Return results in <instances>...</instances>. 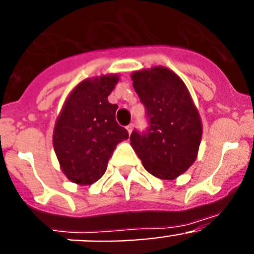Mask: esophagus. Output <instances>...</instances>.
Wrapping results in <instances>:
<instances>
[{"instance_id": "obj_1", "label": "esophagus", "mask_w": 254, "mask_h": 254, "mask_svg": "<svg viewBox=\"0 0 254 254\" xmlns=\"http://www.w3.org/2000/svg\"><path fill=\"white\" fill-rule=\"evenodd\" d=\"M127 131H128V133H132V131H133V125L127 126Z\"/></svg>"}]
</instances>
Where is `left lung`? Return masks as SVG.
Listing matches in <instances>:
<instances>
[{
  "mask_svg": "<svg viewBox=\"0 0 254 254\" xmlns=\"http://www.w3.org/2000/svg\"><path fill=\"white\" fill-rule=\"evenodd\" d=\"M134 91L146 109V131L131 133V146L143 168L156 178L172 181L194 163L202 123L187 86L165 67L132 73Z\"/></svg>",
  "mask_w": 254,
  "mask_h": 254,
  "instance_id": "1",
  "label": "left lung"
}]
</instances>
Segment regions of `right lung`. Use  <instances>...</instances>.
<instances>
[{
	"label": "right lung",
	"mask_w": 254,
	"mask_h": 254,
	"mask_svg": "<svg viewBox=\"0 0 254 254\" xmlns=\"http://www.w3.org/2000/svg\"><path fill=\"white\" fill-rule=\"evenodd\" d=\"M120 77L86 78L71 91L57 118L53 147L64 176L77 185H93L105 173L117 143L128 138L116 121L118 105L108 102Z\"/></svg>",
	"instance_id": "add662e5"
}]
</instances>
